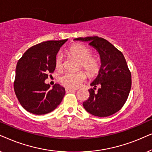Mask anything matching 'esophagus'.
<instances>
[{
	"label": "esophagus",
	"instance_id": "1",
	"mask_svg": "<svg viewBox=\"0 0 152 152\" xmlns=\"http://www.w3.org/2000/svg\"><path fill=\"white\" fill-rule=\"evenodd\" d=\"M76 90H74V89H69V88H66L65 91H66V93H69V92H72L73 91H75Z\"/></svg>",
	"mask_w": 152,
	"mask_h": 152
}]
</instances>
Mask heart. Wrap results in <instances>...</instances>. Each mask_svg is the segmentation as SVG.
I'll return each mask as SVG.
<instances>
[{"mask_svg": "<svg viewBox=\"0 0 152 152\" xmlns=\"http://www.w3.org/2000/svg\"><path fill=\"white\" fill-rule=\"evenodd\" d=\"M67 53L80 60L79 68H83L90 77H94L99 72L101 61L97 56L92 55V50L82 44H74L68 48ZM55 65L57 69H61L63 66V58L62 55L57 56L55 60ZM86 73L83 71L77 72H67L60 78V83L64 87L70 89L77 88L86 80Z\"/></svg>", "mask_w": 152, "mask_h": 152, "instance_id": "obj_1", "label": "heart"}]
</instances>
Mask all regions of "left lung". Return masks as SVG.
Masks as SVG:
<instances>
[{
	"label": "left lung",
	"mask_w": 152,
	"mask_h": 152,
	"mask_svg": "<svg viewBox=\"0 0 152 152\" xmlns=\"http://www.w3.org/2000/svg\"><path fill=\"white\" fill-rule=\"evenodd\" d=\"M74 40L88 42L101 58V69L89 90L90 97L83 102L86 111L94 116L108 117L122 108L131 88V74L122 53L104 38L78 37ZM96 86L98 90L94 93Z\"/></svg>",
	"instance_id": "8db88e82"
}]
</instances>
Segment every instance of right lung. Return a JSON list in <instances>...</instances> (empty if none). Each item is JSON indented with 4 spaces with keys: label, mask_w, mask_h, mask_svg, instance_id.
Listing matches in <instances>:
<instances>
[{
    "label": "right lung",
    "mask_w": 152,
    "mask_h": 152,
    "mask_svg": "<svg viewBox=\"0 0 152 152\" xmlns=\"http://www.w3.org/2000/svg\"><path fill=\"white\" fill-rule=\"evenodd\" d=\"M66 41L50 40L36 44L18 60L14 89L22 107L29 113L47 114L61 103L65 94L64 88L55 84L50 89L44 80L53 73L56 55Z\"/></svg>",
    "instance_id": "obj_1"
}]
</instances>
